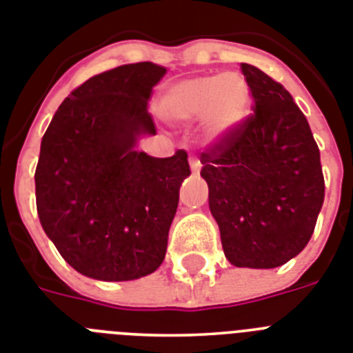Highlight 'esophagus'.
I'll list each match as a JSON object with an SVG mask.
<instances>
[{
	"label": "esophagus",
	"instance_id": "34e87169",
	"mask_svg": "<svg viewBox=\"0 0 353 353\" xmlns=\"http://www.w3.org/2000/svg\"><path fill=\"white\" fill-rule=\"evenodd\" d=\"M201 167H203V165H201L199 159L195 158V156H190V168H192V172H199Z\"/></svg>",
	"mask_w": 353,
	"mask_h": 353
}]
</instances>
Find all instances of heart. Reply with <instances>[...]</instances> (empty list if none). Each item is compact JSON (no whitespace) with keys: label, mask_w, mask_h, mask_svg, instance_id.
<instances>
[{"label":"heart","mask_w":353,"mask_h":353,"mask_svg":"<svg viewBox=\"0 0 353 353\" xmlns=\"http://www.w3.org/2000/svg\"><path fill=\"white\" fill-rule=\"evenodd\" d=\"M159 109L168 120L204 118L210 136L221 138L248 118L251 94L248 82L239 73L197 75L170 85L163 93Z\"/></svg>","instance_id":"b5f03b06"}]
</instances>
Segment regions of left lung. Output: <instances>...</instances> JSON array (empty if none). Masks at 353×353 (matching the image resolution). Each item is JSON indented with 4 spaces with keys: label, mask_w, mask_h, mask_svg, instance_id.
Masks as SVG:
<instances>
[{
    "label": "left lung",
    "mask_w": 353,
    "mask_h": 353,
    "mask_svg": "<svg viewBox=\"0 0 353 353\" xmlns=\"http://www.w3.org/2000/svg\"><path fill=\"white\" fill-rule=\"evenodd\" d=\"M253 112L201 154V176L236 268L283 265L309 244L325 199V179L309 121L280 82L241 64Z\"/></svg>",
    "instance_id": "1"
}]
</instances>
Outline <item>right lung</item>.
Instances as JSON below:
<instances>
[{
    "label": "right lung",
    "mask_w": 353,
    "mask_h": 353,
    "mask_svg": "<svg viewBox=\"0 0 353 353\" xmlns=\"http://www.w3.org/2000/svg\"><path fill=\"white\" fill-rule=\"evenodd\" d=\"M167 70L125 64L68 94L41 141L35 201L41 226L84 276L127 282L161 265L188 154L152 158L136 141L156 134L147 111Z\"/></svg>",
    "instance_id": "obj_1"
}]
</instances>
